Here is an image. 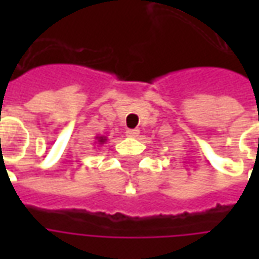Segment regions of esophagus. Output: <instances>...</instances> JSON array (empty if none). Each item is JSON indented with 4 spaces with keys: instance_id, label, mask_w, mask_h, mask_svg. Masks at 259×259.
Returning <instances> with one entry per match:
<instances>
[{
    "instance_id": "obj_1",
    "label": "esophagus",
    "mask_w": 259,
    "mask_h": 259,
    "mask_svg": "<svg viewBox=\"0 0 259 259\" xmlns=\"http://www.w3.org/2000/svg\"><path fill=\"white\" fill-rule=\"evenodd\" d=\"M139 135H140V132H139L137 129L126 130V136H127V137H132V139H136V137H139Z\"/></svg>"
}]
</instances>
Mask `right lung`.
<instances>
[{"label":"right lung","instance_id":"add662e5","mask_svg":"<svg viewBox=\"0 0 259 259\" xmlns=\"http://www.w3.org/2000/svg\"><path fill=\"white\" fill-rule=\"evenodd\" d=\"M105 141H107V137H105V136H96V143H94V144L102 146V144H105Z\"/></svg>","mask_w":259,"mask_h":259}]
</instances>
